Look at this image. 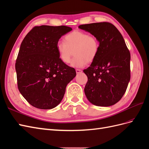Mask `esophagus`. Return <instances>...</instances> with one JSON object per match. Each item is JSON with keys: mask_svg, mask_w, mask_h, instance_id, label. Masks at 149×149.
Returning a JSON list of instances; mask_svg holds the SVG:
<instances>
[{"mask_svg": "<svg viewBox=\"0 0 149 149\" xmlns=\"http://www.w3.org/2000/svg\"><path fill=\"white\" fill-rule=\"evenodd\" d=\"M76 72H77V74H79V73H81L82 71L81 70H78V69H77V70H76Z\"/></svg>", "mask_w": 149, "mask_h": 149, "instance_id": "34e87169", "label": "esophagus"}]
</instances>
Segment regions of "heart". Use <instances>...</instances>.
I'll return each instance as SVG.
<instances>
[{"label":"heart","mask_w":149,"mask_h":149,"mask_svg":"<svg viewBox=\"0 0 149 149\" xmlns=\"http://www.w3.org/2000/svg\"><path fill=\"white\" fill-rule=\"evenodd\" d=\"M56 48L63 63H70L74 54L72 65L81 68L87 63H92L95 59L99 52L100 43L95 37L90 35L88 33L73 31L65 36L64 42H58Z\"/></svg>","instance_id":"heart-1"}]
</instances>
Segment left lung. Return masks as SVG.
Wrapping results in <instances>:
<instances>
[{
	"mask_svg": "<svg viewBox=\"0 0 149 149\" xmlns=\"http://www.w3.org/2000/svg\"><path fill=\"white\" fill-rule=\"evenodd\" d=\"M95 37L100 49L90 66L83 70L88 77L85 93L92 104L107 107L116 104L130 80V53L121 33L108 22L78 26Z\"/></svg>",
	"mask_w": 149,
	"mask_h": 149,
	"instance_id": "8db88e82",
	"label": "left lung"
}]
</instances>
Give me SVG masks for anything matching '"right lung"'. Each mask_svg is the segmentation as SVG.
Listing matches in <instances>:
<instances>
[{
	"label": "right lung",
	"mask_w": 149,
	"mask_h": 149,
	"mask_svg": "<svg viewBox=\"0 0 149 149\" xmlns=\"http://www.w3.org/2000/svg\"><path fill=\"white\" fill-rule=\"evenodd\" d=\"M71 30L66 26H35L21 43L15 64L17 87L32 106L56 107L76 77L74 69L61 61L56 48L59 38Z\"/></svg>",
	"instance_id": "add662e5"
}]
</instances>
